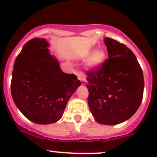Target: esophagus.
Returning a JSON list of instances; mask_svg holds the SVG:
<instances>
[{"label": "esophagus", "instance_id": "esophagus-1", "mask_svg": "<svg viewBox=\"0 0 157 157\" xmlns=\"http://www.w3.org/2000/svg\"><path fill=\"white\" fill-rule=\"evenodd\" d=\"M77 78H78L79 81H82V82L86 81L85 75H84L83 72H81V71H79V72H77Z\"/></svg>", "mask_w": 157, "mask_h": 157}]
</instances>
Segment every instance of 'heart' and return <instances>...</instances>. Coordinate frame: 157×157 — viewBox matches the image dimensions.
<instances>
[{
  "instance_id": "b5f03b06",
  "label": "heart",
  "mask_w": 157,
  "mask_h": 157,
  "mask_svg": "<svg viewBox=\"0 0 157 157\" xmlns=\"http://www.w3.org/2000/svg\"><path fill=\"white\" fill-rule=\"evenodd\" d=\"M106 58H107V54L105 50L103 49H98L91 54L90 57L89 58L87 61V65L90 68L99 67L103 64L106 60Z\"/></svg>"
}]
</instances>
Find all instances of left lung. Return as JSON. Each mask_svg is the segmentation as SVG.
Returning a JSON list of instances; mask_svg holds the SVG:
<instances>
[{
	"label": "left lung",
	"instance_id": "obj_1",
	"mask_svg": "<svg viewBox=\"0 0 157 157\" xmlns=\"http://www.w3.org/2000/svg\"><path fill=\"white\" fill-rule=\"evenodd\" d=\"M104 43L109 58L86 73L88 104L96 121L113 125L129 119L141 104L144 74L126 45L108 37Z\"/></svg>",
	"mask_w": 157,
	"mask_h": 157
}]
</instances>
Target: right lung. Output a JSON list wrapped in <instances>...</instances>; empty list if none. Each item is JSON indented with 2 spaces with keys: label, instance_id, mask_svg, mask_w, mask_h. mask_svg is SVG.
Masks as SVG:
<instances>
[{
  "label": "right lung",
  "instance_id": "1",
  "mask_svg": "<svg viewBox=\"0 0 157 157\" xmlns=\"http://www.w3.org/2000/svg\"><path fill=\"white\" fill-rule=\"evenodd\" d=\"M44 38H33L23 45L13 64L11 94L19 111L40 124L61 119L67 101L81 81L65 73L59 60L50 54Z\"/></svg>",
  "mask_w": 157,
  "mask_h": 157
}]
</instances>
